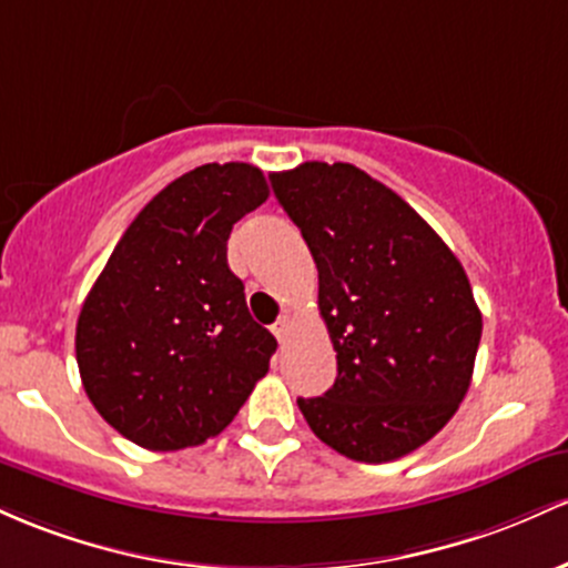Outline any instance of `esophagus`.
<instances>
[{"instance_id":"1","label":"esophagus","mask_w":568,"mask_h":568,"mask_svg":"<svg viewBox=\"0 0 568 568\" xmlns=\"http://www.w3.org/2000/svg\"><path fill=\"white\" fill-rule=\"evenodd\" d=\"M271 329H273V335L278 337V341H284V337L290 335V316H282V318H278V322L273 324Z\"/></svg>"}]
</instances>
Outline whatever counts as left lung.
Here are the masks:
<instances>
[{
    "label": "left lung",
    "mask_w": 568,
    "mask_h": 568,
    "mask_svg": "<svg viewBox=\"0 0 568 568\" xmlns=\"http://www.w3.org/2000/svg\"><path fill=\"white\" fill-rule=\"evenodd\" d=\"M271 182L314 254L337 352L333 388L297 407L354 462L413 454L473 381L483 316L467 273L416 209L352 163L308 161Z\"/></svg>",
    "instance_id": "8db88e82"
}]
</instances>
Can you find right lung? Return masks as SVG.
I'll list each match as a JSON object with an SVG mask.
<instances>
[{
	"instance_id": "right-lung-1",
	"label": "right lung",
	"mask_w": 568,
	"mask_h": 568,
	"mask_svg": "<svg viewBox=\"0 0 568 568\" xmlns=\"http://www.w3.org/2000/svg\"><path fill=\"white\" fill-rule=\"evenodd\" d=\"M267 193L250 163L187 171L136 214L88 292L74 337L82 386L131 443H206L267 373L276 337L227 267L233 225Z\"/></svg>"
}]
</instances>
